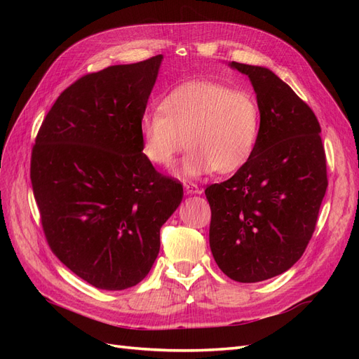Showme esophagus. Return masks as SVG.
Returning a JSON list of instances; mask_svg holds the SVG:
<instances>
[{
    "label": "esophagus",
    "instance_id": "obj_1",
    "mask_svg": "<svg viewBox=\"0 0 359 359\" xmlns=\"http://www.w3.org/2000/svg\"><path fill=\"white\" fill-rule=\"evenodd\" d=\"M184 189H186V191L189 194H201L202 193L198 184H193V182H184Z\"/></svg>",
    "mask_w": 359,
    "mask_h": 359
}]
</instances>
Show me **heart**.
Returning a JSON list of instances; mask_svg holds the SVG:
<instances>
[{
	"instance_id": "1",
	"label": "heart",
	"mask_w": 359,
	"mask_h": 359,
	"mask_svg": "<svg viewBox=\"0 0 359 359\" xmlns=\"http://www.w3.org/2000/svg\"><path fill=\"white\" fill-rule=\"evenodd\" d=\"M161 111L140 116L144 154L158 166H172L187 147L182 175L194 178L241 169L253 156L260 132L257 100L245 90L219 82L193 81L170 91Z\"/></svg>"
}]
</instances>
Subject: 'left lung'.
Here are the masks:
<instances>
[{
  "instance_id": "left-lung-1",
  "label": "left lung",
  "mask_w": 359,
  "mask_h": 359,
  "mask_svg": "<svg viewBox=\"0 0 359 359\" xmlns=\"http://www.w3.org/2000/svg\"><path fill=\"white\" fill-rule=\"evenodd\" d=\"M247 74L260 111L253 156L235 175L206 187L210 247L240 283L283 274L302 256L328 187L316 115L266 67L229 62Z\"/></svg>"
}]
</instances>
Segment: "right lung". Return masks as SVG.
Wrapping results in <instances>:
<instances>
[{
	"mask_svg": "<svg viewBox=\"0 0 359 359\" xmlns=\"http://www.w3.org/2000/svg\"><path fill=\"white\" fill-rule=\"evenodd\" d=\"M163 55L86 74L64 90L31 154V184L52 252L97 289L149 273L160 227L182 201L142 153L145 114Z\"/></svg>",
	"mask_w": 359,
	"mask_h": 359,
	"instance_id": "add662e5",
	"label": "right lung"
}]
</instances>
